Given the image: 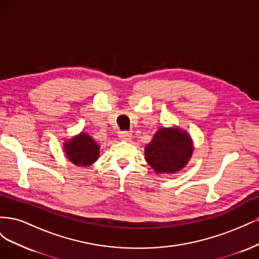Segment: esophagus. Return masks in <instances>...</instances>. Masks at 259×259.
<instances>
[{
	"label": "esophagus",
	"instance_id": "obj_1",
	"mask_svg": "<svg viewBox=\"0 0 259 259\" xmlns=\"http://www.w3.org/2000/svg\"><path fill=\"white\" fill-rule=\"evenodd\" d=\"M119 138L123 142H130L131 138H132V134L127 131H123L119 133Z\"/></svg>",
	"mask_w": 259,
	"mask_h": 259
}]
</instances>
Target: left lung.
<instances>
[{
  "label": "left lung",
  "instance_id": "left-lung-1",
  "mask_svg": "<svg viewBox=\"0 0 259 259\" xmlns=\"http://www.w3.org/2000/svg\"><path fill=\"white\" fill-rule=\"evenodd\" d=\"M192 154L191 140L187 133L162 128L145 149L146 160L156 173H176Z\"/></svg>",
  "mask_w": 259,
  "mask_h": 259
}]
</instances>
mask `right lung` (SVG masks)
Returning <instances> with one entry per match:
<instances>
[{"instance_id":"1","label":"right lung","mask_w":259,"mask_h":259,"mask_svg":"<svg viewBox=\"0 0 259 259\" xmlns=\"http://www.w3.org/2000/svg\"><path fill=\"white\" fill-rule=\"evenodd\" d=\"M65 151L68 158L75 165L86 166L94 163L99 155V146L94 142L91 136L82 133L66 144Z\"/></svg>"}]
</instances>
